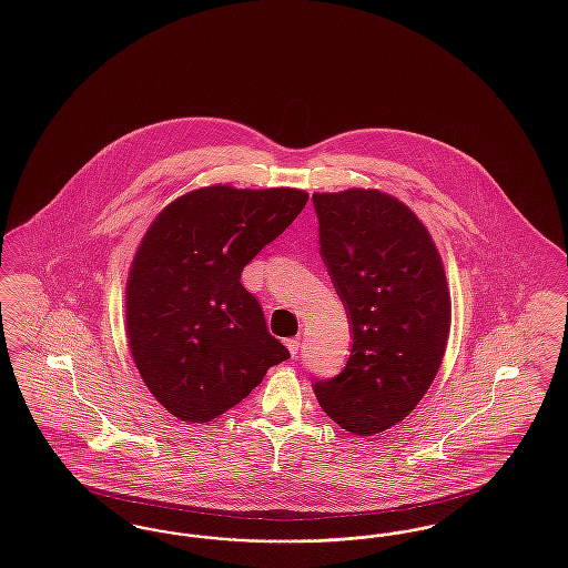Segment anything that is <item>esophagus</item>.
<instances>
[{
    "label": "esophagus",
    "instance_id": "esophagus-1",
    "mask_svg": "<svg viewBox=\"0 0 568 568\" xmlns=\"http://www.w3.org/2000/svg\"><path fill=\"white\" fill-rule=\"evenodd\" d=\"M285 345H287L290 353L296 357V353L300 352V338H287V341H285Z\"/></svg>",
    "mask_w": 568,
    "mask_h": 568
}]
</instances>
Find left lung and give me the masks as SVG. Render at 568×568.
Masks as SVG:
<instances>
[{"instance_id": "left-lung-1", "label": "left lung", "mask_w": 568, "mask_h": 568, "mask_svg": "<svg viewBox=\"0 0 568 568\" xmlns=\"http://www.w3.org/2000/svg\"><path fill=\"white\" fill-rule=\"evenodd\" d=\"M320 253L352 325V355L313 392L343 430L383 433L417 406L452 324L445 271L424 223L392 195L315 193Z\"/></svg>"}]
</instances>
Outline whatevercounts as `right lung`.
<instances>
[{"mask_svg": "<svg viewBox=\"0 0 568 568\" xmlns=\"http://www.w3.org/2000/svg\"><path fill=\"white\" fill-rule=\"evenodd\" d=\"M306 200L216 185L174 200L149 227L128 281V338L140 377L174 417L215 419L290 357L241 274Z\"/></svg>", "mask_w": 568, "mask_h": 568, "instance_id": "right-lung-1", "label": "right lung"}]
</instances>
